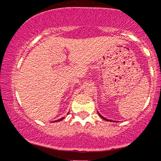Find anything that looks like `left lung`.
Masks as SVG:
<instances>
[{
    "label": "left lung",
    "instance_id": "obj_1",
    "mask_svg": "<svg viewBox=\"0 0 161 161\" xmlns=\"http://www.w3.org/2000/svg\"><path fill=\"white\" fill-rule=\"evenodd\" d=\"M99 115H100V114H99ZM100 116H101V117L102 118V119H105V120H107V121H111V120H110V119H106V118H104V116H101V115H100Z\"/></svg>",
    "mask_w": 161,
    "mask_h": 161
}]
</instances>
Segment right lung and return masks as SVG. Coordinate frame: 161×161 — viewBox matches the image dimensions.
Masks as SVG:
<instances>
[{"label":"right lung","mask_w":161,"mask_h":161,"mask_svg":"<svg viewBox=\"0 0 161 161\" xmlns=\"http://www.w3.org/2000/svg\"><path fill=\"white\" fill-rule=\"evenodd\" d=\"M64 119V118H61V119H57V120H56V121H54V122H57V121H60V120H61V119Z\"/></svg>","instance_id":"add662e5"}]
</instances>
